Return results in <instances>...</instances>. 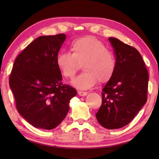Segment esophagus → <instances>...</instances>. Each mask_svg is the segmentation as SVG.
<instances>
[{
	"label": "esophagus",
	"mask_w": 159,
	"mask_h": 159,
	"mask_svg": "<svg viewBox=\"0 0 159 159\" xmlns=\"http://www.w3.org/2000/svg\"><path fill=\"white\" fill-rule=\"evenodd\" d=\"M78 93H79V95L80 96H86L87 95V92H80V91H79V92H78Z\"/></svg>",
	"instance_id": "esophagus-1"
}]
</instances>
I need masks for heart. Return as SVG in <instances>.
Here are the masks:
<instances>
[{"instance_id":"1","label":"heart","mask_w":159,"mask_h":159,"mask_svg":"<svg viewBox=\"0 0 159 159\" xmlns=\"http://www.w3.org/2000/svg\"><path fill=\"white\" fill-rule=\"evenodd\" d=\"M71 53L59 52L56 57V65L66 79H72L80 65H83V74L72 82L79 89H89L98 80L104 83L113 76L116 71L114 56L104 43L93 37H84L74 40L70 46Z\"/></svg>"}]
</instances>
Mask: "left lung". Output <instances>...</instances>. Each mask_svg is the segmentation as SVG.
I'll return each instance as SVG.
<instances>
[{"mask_svg": "<svg viewBox=\"0 0 159 159\" xmlns=\"http://www.w3.org/2000/svg\"><path fill=\"white\" fill-rule=\"evenodd\" d=\"M109 40L116 55V71L103 87L96 116L104 128L116 129L129 124L146 103L149 76L136 48L116 38Z\"/></svg>", "mask_w": 159, "mask_h": 159, "instance_id": "1", "label": "left lung"}]
</instances>
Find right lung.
<instances>
[{"label":"right lung","instance_id":"1","mask_svg":"<svg viewBox=\"0 0 159 159\" xmlns=\"http://www.w3.org/2000/svg\"><path fill=\"white\" fill-rule=\"evenodd\" d=\"M65 34L36 38L17 57L9 86L18 113L33 126L51 130L65 119L76 90L63 85L56 57Z\"/></svg>","mask_w":159,"mask_h":159}]
</instances>
